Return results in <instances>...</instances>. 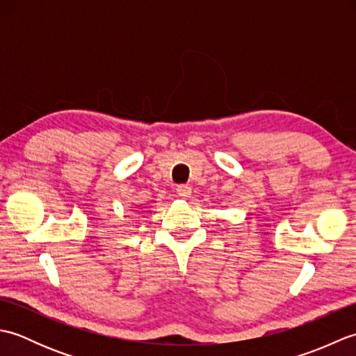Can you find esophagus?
<instances>
[{"label":"esophagus","instance_id":"esophagus-1","mask_svg":"<svg viewBox=\"0 0 356 356\" xmlns=\"http://www.w3.org/2000/svg\"><path fill=\"white\" fill-rule=\"evenodd\" d=\"M176 191H177V194H179V197H182V199H188L191 195V186H188V185H179L177 188H176Z\"/></svg>","mask_w":356,"mask_h":356}]
</instances>
